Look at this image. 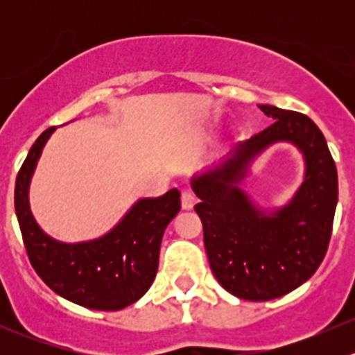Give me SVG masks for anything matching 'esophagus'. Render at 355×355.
I'll return each mask as SVG.
<instances>
[{"label": "esophagus", "mask_w": 355, "mask_h": 355, "mask_svg": "<svg viewBox=\"0 0 355 355\" xmlns=\"http://www.w3.org/2000/svg\"><path fill=\"white\" fill-rule=\"evenodd\" d=\"M196 204V196L194 192L189 191V189H185V191H182V207L184 209H192Z\"/></svg>", "instance_id": "1"}]
</instances>
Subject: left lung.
Here are the masks:
<instances>
[{
	"instance_id": "8db88e82",
	"label": "left lung",
	"mask_w": 355,
	"mask_h": 355,
	"mask_svg": "<svg viewBox=\"0 0 355 355\" xmlns=\"http://www.w3.org/2000/svg\"><path fill=\"white\" fill-rule=\"evenodd\" d=\"M275 123L241 142L214 170L192 180L209 266L239 299L271 300L309 280L330 244L338 177L324 135L299 111L259 105ZM293 141L306 157L304 184L282 210L259 211L236 187L250 159L268 145Z\"/></svg>"
}]
</instances>
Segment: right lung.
<instances>
[{
    "instance_id": "add662e5",
    "label": "right lung",
    "mask_w": 355,
    "mask_h": 355,
    "mask_svg": "<svg viewBox=\"0 0 355 355\" xmlns=\"http://www.w3.org/2000/svg\"><path fill=\"white\" fill-rule=\"evenodd\" d=\"M55 127L42 132L25 157L15 182V211L28 261L49 288L70 302L96 311H118L141 299L157 271L168 223L180 211V192L141 199L98 241L62 244L37 227L28 209V182Z\"/></svg>"
}]
</instances>
